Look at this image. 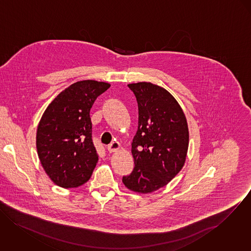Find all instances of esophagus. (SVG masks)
<instances>
[{"mask_svg": "<svg viewBox=\"0 0 251 251\" xmlns=\"http://www.w3.org/2000/svg\"><path fill=\"white\" fill-rule=\"evenodd\" d=\"M119 148H120L119 142L114 141V142H112V143L108 146V151H109L110 153H114V152H116L117 150H119Z\"/></svg>", "mask_w": 251, "mask_h": 251, "instance_id": "obj_1", "label": "esophagus"}]
</instances>
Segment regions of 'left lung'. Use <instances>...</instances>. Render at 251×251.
<instances>
[{"label":"left lung","mask_w":251,"mask_h":251,"mask_svg":"<svg viewBox=\"0 0 251 251\" xmlns=\"http://www.w3.org/2000/svg\"><path fill=\"white\" fill-rule=\"evenodd\" d=\"M138 107V126L132 142L135 167L124 176L125 186L150 193L165 186L184 165L189 144L185 116L165 89L149 82L128 85Z\"/></svg>","instance_id":"8db88e82"}]
</instances>
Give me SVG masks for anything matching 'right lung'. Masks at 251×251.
<instances>
[{
  "instance_id": "right-lung-1",
  "label": "right lung",
  "mask_w": 251,
  "mask_h": 251,
  "mask_svg": "<svg viewBox=\"0 0 251 251\" xmlns=\"http://www.w3.org/2000/svg\"><path fill=\"white\" fill-rule=\"evenodd\" d=\"M110 86L95 80L74 83L54 98L42 116L36 135L38 156L58 186L78 187L94 172L98 154L92 138L90 111Z\"/></svg>"
}]
</instances>
